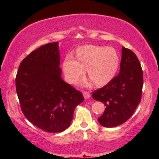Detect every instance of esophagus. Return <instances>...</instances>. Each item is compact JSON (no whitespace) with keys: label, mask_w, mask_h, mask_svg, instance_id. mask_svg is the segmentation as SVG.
Wrapping results in <instances>:
<instances>
[{"label":"esophagus","mask_w":159,"mask_h":159,"mask_svg":"<svg viewBox=\"0 0 159 159\" xmlns=\"http://www.w3.org/2000/svg\"><path fill=\"white\" fill-rule=\"evenodd\" d=\"M83 96H84V98H85V100H87V99H89V98L91 97V95H90V93L89 92H85L83 93Z\"/></svg>","instance_id":"1"}]
</instances>
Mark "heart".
Returning a JSON list of instances; mask_svg holds the SVG:
<instances>
[{
	"mask_svg": "<svg viewBox=\"0 0 159 159\" xmlns=\"http://www.w3.org/2000/svg\"><path fill=\"white\" fill-rule=\"evenodd\" d=\"M76 59L67 55L63 62L65 79L70 84L77 81L85 74L97 86L109 83L116 75L119 67V56L111 47L86 45L76 50Z\"/></svg>",
	"mask_w": 159,
	"mask_h": 159,
	"instance_id": "heart-1",
	"label": "heart"
}]
</instances>
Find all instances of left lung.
<instances>
[{
    "mask_svg": "<svg viewBox=\"0 0 159 159\" xmlns=\"http://www.w3.org/2000/svg\"><path fill=\"white\" fill-rule=\"evenodd\" d=\"M143 83V71L136 55L122 47L119 74L92 93L94 100L106 106L98 119L100 125L113 128L129 119L141 101Z\"/></svg>",
    "mask_w": 159,
    "mask_h": 159,
    "instance_id": "8db88e82",
    "label": "left lung"
}]
</instances>
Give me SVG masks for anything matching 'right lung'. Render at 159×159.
I'll return each instance as SVG.
<instances>
[{
	"label": "right lung",
	"mask_w": 159,
	"mask_h": 159,
	"mask_svg": "<svg viewBox=\"0 0 159 159\" xmlns=\"http://www.w3.org/2000/svg\"><path fill=\"white\" fill-rule=\"evenodd\" d=\"M59 43L42 46L22 60L16 79L22 113L38 128L61 133L70 126L81 92L61 78Z\"/></svg>",
	"instance_id": "obj_1"
}]
</instances>
